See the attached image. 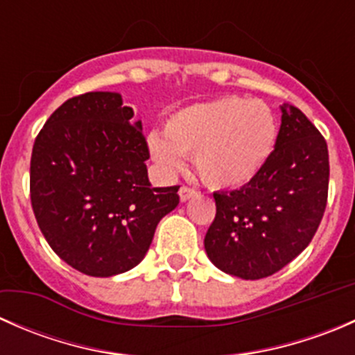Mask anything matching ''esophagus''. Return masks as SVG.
<instances>
[{
	"label": "esophagus",
	"instance_id": "obj_1",
	"mask_svg": "<svg viewBox=\"0 0 355 355\" xmlns=\"http://www.w3.org/2000/svg\"><path fill=\"white\" fill-rule=\"evenodd\" d=\"M178 196H180L182 202H185V200H189L191 198H194V196H198V191L192 187H187V185H182L180 191H178Z\"/></svg>",
	"mask_w": 355,
	"mask_h": 355
}]
</instances>
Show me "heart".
Listing matches in <instances>:
<instances>
[{
	"label": "heart",
	"mask_w": 355,
	"mask_h": 355,
	"mask_svg": "<svg viewBox=\"0 0 355 355\" xmlns=\"http://www.w3.org/2000/svg\"><path fill=\"white\" fill-rule=\"evenodd\" d=\"M277 139V116L266 103L223 96L173 111L164 121V135L151 132L148 146L168 173L184 168V156H194L204 184L239 189L266 166Z\"/></svg>",
	"instance_id": "1"
}]
</instances>
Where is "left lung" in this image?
Listing matches in <instances>:
<instances>
[{"label": "left lung", "mask_w": 355, "mask_h": 355, "mask_svg": "<svg viewBox=\"0 0 355 355\" xmlns=\"http://www.w3.org/2000/svg\"><path fill=\"white\" fill-rule=\"evenodd\" d=\"M323 135L295 106H282L277 146L254 180L214 192L216 216L204 237L211 263L244 280L277 273L313 241L328 199Z\"/></svg>", "instance_id": "obj_1"}]
</instances>
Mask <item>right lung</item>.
Wrapping results in <instances>:
<instances>
[{"label": "right lung", "instance_id": "obj_1", "mask_svg": "<svg viewBox=\"0 0 355 355\" xmlns=\"http://www.w3.org/2000/svg\"><path fill=\"white\" fill-rule=\"evenodd\" d=\"M149 148L118 92L63 103L35 137L31 202L49 247L80 273L114 277L144 259L178 187H151Z\"/></svg>", "mask_w": 355, "mask_h": 355}]
</instances>
